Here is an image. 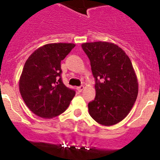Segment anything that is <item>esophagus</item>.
I'll use <instances>...</instances> for the list:
<instances>
[{"label":"esophagus","mask_w":160,"mask_h":160,"mask_svg":"<svg viewBox=\"0 0 160 160\" xmlns=\"http://www.w3.org/2000/svg\"><path fill=\"white\" fill-rule=\"evenodd\" d=\"M77 91H78L79 92H81L83 90V89H84V87H83V85H81V86H80V87H77Z\"/></svg>","instance_id":"1"}]
</instances>
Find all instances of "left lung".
<instances>
[{
    "label": "left lung",
    "instance_id": "8db88e82",
    "mask_svg": "<svg viewBox=\"0 0 160 160\" xmlns=\"http://www.w3.org/2000/svg\"><path fill=\"white\" fill-rule=\"evenodd\" d=\"M81 46L95 79V98L88 103L89 114L102 125H115L128 115L138 95L130 59L114 43L95 42Z\"/></svg>",
    "mask_w": 160,
    "mask_h": 160
}]
</instances>
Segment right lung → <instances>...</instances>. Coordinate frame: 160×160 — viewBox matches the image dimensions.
Masks as SVG:
<instances>
[{"mask_svg":"<svg viewBox=\"0 0 160 160\" xmlns=\"http://www.w3.org/2000/svg\"><path fill=\"white\" fill-rule=\"evenodd\" d=\"M73 43H50L33 52L19 81L27 107L38 117L52 118L65 111L76 92L62 80L61 62L75 47Z\"/></svg>","mask_w":160,"mask_h":160,"instance_id":"1","label":"right lung"}]
</instances>
